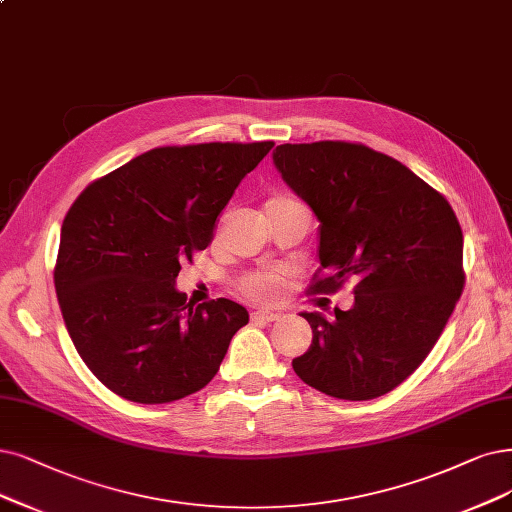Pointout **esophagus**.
Here are the masks:
<instances>
[{
	"label": "esophagus",
	"mask_w": 512,
	"mask_h": 512,
	"mask_svg": "<svg viewBox=\"0 0 512 512\" xmlns=\"http://www.w3.org/2000/svg\"><path fill=\"white\" fill-rule=\"evenodd\" d=\"M253 320H263V323H274V320L280 318L278 312H270V310H257L251 314Z\"/></svg>",
	"instance_id": "obj_1"
}]
</instances>
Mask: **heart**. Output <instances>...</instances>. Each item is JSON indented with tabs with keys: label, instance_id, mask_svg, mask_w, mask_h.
<instances>
[{
	"label": "heart",
	"instance_id": "obj_1",
	"mask_svg": "<svg viewBox=\"0 0 512 512\" xmlns=\"http://www.w3.org/2000/svg\"><path fill=\"white\" fill-rule=\"evenodd\" d=\"M293 204H301V202L289 194H274L266 202V213L280 211V208H287ZM238 287L246 297H251L255 301H274L282 293V280L276 274L255 272L240 278Z\"/></svg>",
	"mask_w": 512,
	"mask_h": 512
}]
</instances>
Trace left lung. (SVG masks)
<instances>
[{"label": "left lung", "mask_w": 512, "mask_h": 512, "mask_svg": "<svg viewBox=\"0 0 512 512\" xmlns=\"http://www.w3.org/2000/svg\"><path fill=\"white\" fill-rule=\"evenodd\" d=\"M274 164L320 221L318 259L327 276L308 293L356 280L348 312L335 308L333 320L301 312L312 344L293 369L335 399H377L424 363L458 304V217L405 164L361 143H285Z\"/></svg>", "instance_id": "obj_1"}]
</instances>
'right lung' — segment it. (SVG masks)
Returning <instances> with one entry per match:
<instances>
[{
	"label": "right lung",
	"instance_id": "add662e5",
	"mask_svg": "<svg viewBox=\"0 0 512 512\" xmlns=\"http://www.w3.org/2000/svg\"><path fill=\"white\" fill-rule=\"evenodd\" d=\"M272 141L156 147L92 181L61 227L54 287L71 342L111 392L173 403L213 380L249 312L175 289L181 263Z\"/></svg>",
	"mask_w": 512,
	"mask_h": 512
}]
</instances>
